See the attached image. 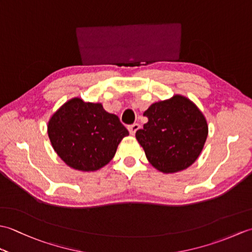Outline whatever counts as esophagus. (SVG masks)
<instances>
[{
  "label": "esophagus",
  "mask_w": 252,
  "mask_h": 252,
  "mask_svg": "<svg viewBox=\"0 0 252 252\" xmlns=\"http://www.w3.org/2000/svg\"><path fill=\"white\" fill-rule=\"evenodd\" d=\"M140 127H141V126L138 125V123H133V125L129 126V127H127V129H129V132H130L131 135H134L135 133H136V131L140 129Z\"/></svg>",
  "instance_id": "obj_1"
}]
</instances>
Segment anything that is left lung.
Returning a JSON list of instances; mask_svg holds the SVG:
<instances>
[{
    "mask_svg": "<svg viewBox=\"0 0 252 252\" xmlns=\"http://www.w3.org/2000/svg\"><path fill=\"white\" fill-rule=\"evenodd\" d=\"M144 116L148 121L135 136L153 167L174 173L196 161L207 140L208 125L192 101L174 95L153 104Z\"/></svg>",
    "mask_w": 252,
    "mask_h": 252,
    "instance_id": "8db88e82",
    "label": "left lung"
}]
</instances>
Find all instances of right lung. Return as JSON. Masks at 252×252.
Segmentation results:
<instances>
[{
  "label": "right lung",
  "mask_w": 252,
  "mask_h": 252,
  "mask_svg": "<svg viewBox=\"0 0 252 252\" xmlns=\"http://www.w3.org/2000/svg\"><path fill=\"white\" fill-rule=\"evenodd\" d=\"M47 133L63 162L80 171H96L114 158L117 147L129 135L116 115L101 104L72 98L49 121Z\"/></svg>",
  "instance_id": "1"
}]
</instances>
